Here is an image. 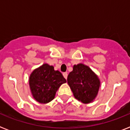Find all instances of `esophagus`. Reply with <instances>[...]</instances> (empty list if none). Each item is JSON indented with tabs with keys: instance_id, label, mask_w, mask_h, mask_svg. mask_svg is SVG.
I'll list each match as a JSON object with an SVG mask.
<instances>
[{
	"instance_id": "1",
	"label": "esophagus",
	"mask_w": 130,
	"mask_h": 130,
	"mask_svg": "<svg viewBox=\"0 0 130 130\" xmlns=\"http://www.w3.org/2000/svg\"><path fill=\"white\" fill-rule=\"evenodd\" d=\"M63 77H65V79H67V75H68V74H67V72H65V73H63Z\"/></svg>"
}]
</instances>
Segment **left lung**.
<instances>
[{
    "instance_id": "8db88e82",
    "label": "left lung",
    "mask_w": 130,
    "mask_h": 130,
    "mask_svg": "<svg viewBox=\"0 0 130 130\" xmlns=\"http://www.w3.org/2000/svg\"><path fill=\"white\" fill-rule=\"evenodd\" d=\"M67 84L77 101L88 104L96 98L101 80L88 65L79 63L73 66V71L67 76Z\"/></svg>"
}]
</instances>
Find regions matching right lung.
<instances>
[{"instance_id":"1","label":"right lung","mask_w":130,"mask_h":130,"mask_svg":"<svg viewBox=\"0 0 130 130\" xmlns=\"http://www.w3.org/2000/svg\"><path fill=\"white\" fill-rule=\"evenodd\" d=\"M66 82L62 73L47 63L34 69L29 77L31 95L41 104H46L53 101L59 87Z\"/></svg>"}]
</instances>
